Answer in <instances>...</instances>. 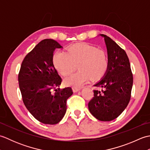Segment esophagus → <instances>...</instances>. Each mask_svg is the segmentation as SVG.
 Here are the masks:
<instances>
[{
    "mask_svg": "<svg viewBox=\"0 0 150 150\" xmlns=\"http://www.w3.org/2000/svg\"><path fill=\"white\" fill-rule=\"evenodd\" d=\"M72 90L74 92V93H76V92H77L79 91H80L81 90V88H78V87H73L72 88Z\"/></svg>",
    "mask_w": 150,
    "mask_h": 150,
    "instance_id": "esophagus-1",
    "label": "esophagus"
}]
</instances>
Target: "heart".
I'll list each match as a JSON object with an SVG mask.
<instances>
[{
	"label": "heart",
	"mask_w": 150,
	"mask_h": 150,
	"mask_svg": "<svg viewBox=\"0 0 150 150\" xmlns=\"http://www.w3.org/2000/svg\"><path fill=\"white\" fill-rule=\"evenodd\" d=\"M53 63L60 74L69 75L77 64L79 71L64 79L66 85L79 87L89 79L100 78L108 67L109 59L106 52L102 49L85 43L71 45L66 52H57L53 56Z\"/></svg>",
	"instance_id": "obj_1"
}]
</instances>
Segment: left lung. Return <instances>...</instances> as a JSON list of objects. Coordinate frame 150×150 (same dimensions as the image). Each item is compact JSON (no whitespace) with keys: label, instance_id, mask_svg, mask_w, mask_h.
I'll return each mask as SVG.
<instances>
[{"label":"left lung","instance_id":"left-lung-1","mask_svg":"<svg viewBox=\"0 0 150 150\" xmlns=\"http://www.w3.org/2000/svg\"><path fill=\"white\" fill-rule=\"evenodd\" d=\"M109 64L106 73L94 84V96L89 102L90 113L101 121H111L119 117L128 106L131 98L133 74L125 51L105 35Z\"/></svg>","mask_w":150,"mask_h":150}]
</instances>
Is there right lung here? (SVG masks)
Returning <instances> with one entry per match:
<instances>
[{
	"mask_svg": "<svg viewBox=\"0 0 150 150\" xmlns=\"http://www.w3.org/2000/svg\"><path fill=\"white\" fill-rule=\"evenodd\" d=\"M62 46L53 39H44L25 57L18 73L22 100L30 113L46 124H56L64 116L70 87H59L60 78L53 63V52Z\"/></svg>",
	"mask_w": 150,
	"mask_h": 150,
	"instance_id": "add662e5",
	"label": "right lung"
}]
</instances>
